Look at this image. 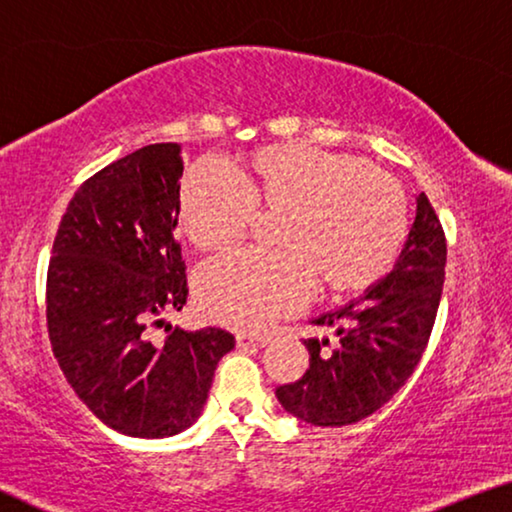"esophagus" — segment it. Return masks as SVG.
<instances>
[{"label":"esophagus","instance_id":"esophagus-1","mask_svg":"<svg viewBox=\"0 0 512 512\" xmlns=\"http://www.w3.org/2000/svg\"><path fill=\"white\" fill-rule=\"evenodd\" d=\"M266 342H269V338H264V335H259V338H255V335H236V347L239 349H246V347H264Z\"/></svg>","mask_w":512,"mask_h":512}]
</instances>
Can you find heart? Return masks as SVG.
<instances>
[{
    "instance_id": "heart-1",
    "label": "heart",
    "mask_w": 512,
    "mask_h": 512,
    "mask_svg": "<svg viewBox=\"0 0 512 512\" xmlns=\"http://www.w3.org/2000/svg\"><path fill=\"white\" fill-rule=\"evenodd\" d=\"M255 207L282 211V253L236 250L197 280L204 315L236 331H259L299 310L315 292L347 294L388 269L407 232L398 183L368 160L305 144H271L230 172L218 163L190 170L179 188V220L204 253L248 232Z\"/></svg>"
}]
</instances>
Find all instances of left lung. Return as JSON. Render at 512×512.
I'll return each mask as SVG.
<instances>
[{"label":"left lung","mask_w":512,"mask_h":512,"mask_svg":"<svg viewBox=\"0 0 512 512\" xmlns=\"http://www.w3.org/2000/svg\"><path fill=\"white\" fill-rule=\"evenodd\" d=\"M446 239L425 193L416 195V218L391 273L361 299L324 312L312 324L335 340L308 338L310 368L276 388L282 409L317 427L352 425L375 414L411 377L430 340L441 301Z\"/></svg>","instance_id":"8db88e82"}]
</instances>
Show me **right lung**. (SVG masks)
Here are the masks:
<instances>
[{
  "instance_id": "right-lung-1",
  "label": "right lung",
  "mask_w": 512,
  "mask_h": 512,
  "mask_svg": "<svg viewBox=\"0 0 512 512\" xmlns=\"http://www.w3.org/2000/svg\"><path fill=\"white\" fill-rule=\"evenodd\" d=\"M181 144H149L87 179L68 202L48 269L52 352L91 414L126 437L188 430L209 398L223 329L183 331L163 315L188 299L179 225Z\"/></svg>"
}]
</instances>
